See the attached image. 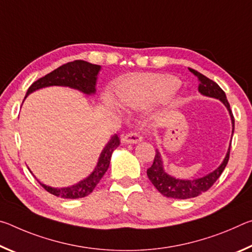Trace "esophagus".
I'll list each match as a JSON object with an SVG mask.
<instances>
[{"mask_svg": "<svg viewBox=\"0 0 252 252\" xmlns=\"http://www.w3.org/2000/svg\"><path fill=\"white\" fill-rule=\"evenodd\" d=\"M122 142L125 143H138L142 140V136L138 132H129L122 136Z\"/></svg>", "mask_w": 252, "mask_h": 252, "instance_id": "34e87169", "label": "esophagus"}]
</instances>
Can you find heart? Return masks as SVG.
Listing matches in <instances>:
<instances>
[{
    "label": "heart",
    "instance_id": "1",
    "mask_svg": "<svg viewBox=\"0 0 252 252\" xmlns=\"http://www.w3.org/2000/svg\"><path fill=\"white\" fill-rule=\"evenodd\" d=\"M180 87V81L171 75L142 74L123 80L118 85L122 104L129 108L144 106L169 99Z\"/></svg>",
    "mask_w": 252,
    "mask_h": 252
}]
</instances>
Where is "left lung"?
Segmentation results:
<instances>
[{"label": "left lung", "instance_id": "obj_1", "mask_svg": "<svg viewBox=\"0 0 252 252\" xmlns=\"http://www.w3.org/2000/svg\"><path fill=\"white\" fill-rule=\"evenodd\" d=\"M189 71L192 73L194 76H197L198 79V91L202 93L203 95L207 96H212L216 97V99H219L222 103L227 106L229 110L230 117H231L232 121V133L234 130V118L231 112V109H230V104L227 100V96H225L224 91L221 89L218 84H217L215 81L210 80L207 78L206 75L200 73L197 70L190 69ZM230 157V148L229 151L225 156L222 164L220 167L215 170V171L211 172L208 176L195 179V180H179V179H174L172 177L168 176L167 173L163 171V168H162V160L161 156L158 150H156V156L155 160H153V163L150 168L147 170L148 178L150 179L152 185L157 188V190L159 191L161 194H163L164 197L167 198H173V199H189V198H194L198 197L203 192H206L210 188L215 185V182L218 180V178L221 176V173L227 165Z\"/></svg>", "mask_w": 252, "mask_h": 252}]
</instances>
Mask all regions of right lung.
Instances as JSON below:
<instances>
[{"instance_id": "add662e5", "label": "right lung", "mask_w": 252, "mask_h": 252, "mask_svg": "<svg viewBox=\"0 0 252 252\" xmlns=\"http://www.w3.org/2000/svg\"><path fill=\"white\" fill-rule=\"evenodd\" d=\"M101 69L100 65L92 64L82 60H75L73 62L65 63L58 69L50 72L49 74L42 76L39 80L31 84L27 92V95L30 93L37 90V89L50 87V85H64L73 89L82 91L87 94L95 92V82L96 75ZM120 144V139L116 134L112 136L110 142L106 144L105 148L102 151L99 162H97L96 168L91 173L90 177H88L85 180L79 182L78 185L72 186L70 188H61V189H55L48 186H44L40 183L48 192L51 194L57 195L60 198L64 199H78L87 197L90 194L97 183L100 182L102 177L104 176L106 170L109 168L111 155L114 149H117Z\"/></svg>"}]
</instances>
